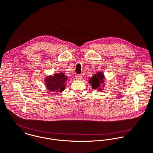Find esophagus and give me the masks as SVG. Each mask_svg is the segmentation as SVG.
Here are the masks:
<instances>
[{
	"instance_id": "esophagus-1",
	"label": "esophagus",
	"mask_w": 153,
	"mask_h": 153,
	"mask_svg": "<svg viewBox=\"0 0 153 153\" xmlns=\"http://www.w3.org/2000/svg\"><path fill=\"white\" fill-rule=\"evenodd\" d=\"M77 78L79 80H81L82 79V75H77Z\"/></svg>"
}]
</instances>
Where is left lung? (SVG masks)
I'll return each mask as SVG.
<instances>
[{
    "instance_id": "1",
    "label": "left lung",
    "mask_w": 153,
    "mask_h": 153,
    "mask_svg": "<svg viewBox=\"0 0 153 153\" xmlns=\"http://www.w3.org/2000/svg\"><path fill=\"white\" fill-rule=\"evenodd\" d=\"M104 78L105 77L104 74L101 72H99L90 78L89 83L91 84V87L93 89L102 90V85L104 83Z\"/></svg>"
}]
</instances>
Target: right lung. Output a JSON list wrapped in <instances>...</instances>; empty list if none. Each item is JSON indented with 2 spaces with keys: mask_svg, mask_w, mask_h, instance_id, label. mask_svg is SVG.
I'll return each instance as SVG.
<instances>
[{
  "mask_svg": "<svg viewBox=\"0 0 153 153\" xmlns=\"http://www.w3.org/2000/svg\"><path fill=\"white\" fill-rule=\"evenodd\" d=\"M67 79L68 77L64 74L60 72L55 74L54 76L46 78L45 81L48 90L51 92L61 93L65 88V82Z\"/></svg>",
  "mask_w": 153,
  "mask_h": 153,
  "instance_id": "right-lung-1",
  "label": "right lung"
}]
</instances>
